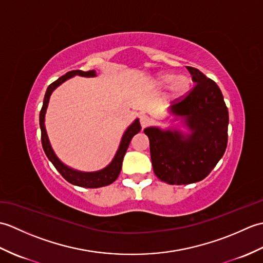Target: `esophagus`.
Listing matches in <instances>:
<instances>
[{"instance_id": "34e87169", "label": "esophagus", "mask_w": 263, "mask_h": 263, "mask_svg": "<svg viewBox=\"0 0 263 263\" xmlns=\"http://www.w3.org/2000/svg\"><path fill=\"white\" fill-rule=\"evenodd\" d=\"M149 123H150L149 116L144 115V114L140 115V124H141V126H142V127H146V126L149 124Z\"/></svg>"}]
</instances>
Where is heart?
<instances>
[{"label": "heart", "mask_w": 263, "mask_h": 263, "mask_svg": "<svg viewBox=\"0 0 263 263\" xmlns=\"http://www.w3.org/2000/svg\"><path fill=\"white\" fill-rule=\"evenodd\" d=\"M154 85L156 87H165L170 85V97L171 98H180L185 96L190 90L191 80L187 76H175L174 73H159L155 77Z\"/></svg>", "instance_id": "b5f03b06"}]
</instances>
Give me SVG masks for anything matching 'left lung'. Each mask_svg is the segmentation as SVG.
Instances as JSON below:
<instances>
[{"mask_svg": "<svg viewBox=\"0 0 263 263\" xmlns=\"http://www.w3.org/2000/svg\"><path fill=\"white\" fill-rule=\"evenodd\" d=\"M195 86L170 113L181 119L190 133L180 130L144 128L156 176L168 184L203 180L215 168L227 147L228 109L217 83L202 72L186 66Z\"/></svg>", "mask_w": 263, "mask_h": 263, "instance_id": "left-lung-1", "label": "left lung"}]
</instances>
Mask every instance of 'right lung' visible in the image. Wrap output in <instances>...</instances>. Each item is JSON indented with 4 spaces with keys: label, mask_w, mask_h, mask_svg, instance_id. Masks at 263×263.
<instances>
[{
    "label": "right lung",
    "mask_w": 263,
    "mask_h": 263,
    "mask_svg": "<svg viewBox=\"0 0 263 263\" xmlns=\"http://www.w3.org/2000/svg\"><path fill=\"white\" fill-rule=\"evenodd\" d=\"M74 76H81V77H87V78L96 77V71L95 70L86 71V72L81 70L70 71L48 86L45 97H44V103H43V107L41 109V114H39V125H41V131H42L43 149L44 152H45L47 158L51 160V163L54 165L55 168L59 171L60 174L62 175L69 183L73 184V185H78L81 187H89V189H96V187L109 185V184L113 183L116 178L119 177V174L122 168V161L128 148V144H130L132 138L141 130L140 122H139V119H137L130 126L126 128V131L122 137L120 147L117 149L116 155L114 156L113 160L110 161V164L106 166L105 168L97 172H80V171H76L73 168H70L69 166L64 165L62 161L58 158V156L55 155L51 143H49L46 128H45V114H46V109L49 102V97H51L52 92L60 85H62L64 81H66Z\"/></svg>",
    "instance_id": "right-lung-1"
}]
</instances>
